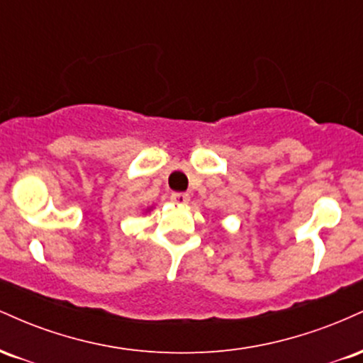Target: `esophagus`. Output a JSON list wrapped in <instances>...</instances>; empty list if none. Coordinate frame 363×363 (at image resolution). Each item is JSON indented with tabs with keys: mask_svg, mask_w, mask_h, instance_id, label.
<instances>
[{
	"mask_svg": "<svg viewBox=\"0 0 363 363\" xmlns=\"http://www.w3.org/2000/svg\"><path fill=\"white\" fill-rule=\"evenodd\" d=\"M170 199H172L174 203H177V205H187L191 199V196L187 193H174L170 196Z\"/></svg>",
	"mask_w": 363,
	"mask_h": 363,
	"instance_id": "1",
	"label": "esophagus"
}]
</instances>
